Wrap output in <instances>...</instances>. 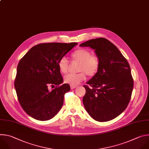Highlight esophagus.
I'll list each match as a JSON object with an SVG mask.
<instances>
[{
	"label": "esophagus",
	"instance_id": "34e87169",
	"mask_svg": "<svg viewBox=\"0 0 149 149\" xmlns=\"http://www.w3.org/2000/svg\"><path fill=\"white\" fill-rule=\"evenodd\" d=\"M77 85H76V86H73V85H70V88H72V89H73V88H75L76 87H77Z\"/></svg>",
	"mask_w": 149,
	"mask_h": 149
}]
</instances>
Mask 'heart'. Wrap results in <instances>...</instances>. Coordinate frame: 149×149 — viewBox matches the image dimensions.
<instances>
[{"instance_id": "b5f03b06", "label": "heart", "mask_w": 149, "mask_h": 149, "mask_svg": "<svg viewBox=\"0 0 149 149\" xmlns=\"http://www.w3.org/2000/svg\"><path fill=\"white\" fill-rule=\"evenodd\" d=\"M73 61L78 62L77 71L80 73L77 74H69L65 76L64 80L66 83L70 85H77L80 81L86 79V74L89 77L95 76L98 72L100 65V59L97 54H92V52L86 49L80 48L76 50L71 54ZM69 63L68 59L63 57L59 60L58 68L62 73H67Z\"/></svg>"}]
</instances>
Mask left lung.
<instances>
[{"label": "left lung", "mask_w": 149, "mask_h": 149, "mask_svg": "<svg viewBox=\"0 0 149 149\" xmlns=\"http://www.w3.org/2000/svg\"><path fill=\"white\" fill-rule=\"evenodd\" d=\"M80 46L95 49L100 59L98 72L83 86L84 106L95 120H111L124 111L131 99L134 83L130 65L117 47L105 38L89 40Z\"/></svg>", "instance_id": "1"}]
</instances>
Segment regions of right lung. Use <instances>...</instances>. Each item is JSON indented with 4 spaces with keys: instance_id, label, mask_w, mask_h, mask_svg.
<instances>
[{
    "instance_id": "1",
    "label": "right lung",
    "mask_w": 149,
    "mask_h": 149,
    "mask_svg": "<svg viewBox=\"0 0 149 149\" xmlns=\"http://www.w3.org/2000/svg\"><path fill=\"white\" fill-rule=\"evenodd\" d=\"M77 43H46L30 49L17 67L15 88L20 104L30 116L40 121L52 118L62 108L70 89L63 83L59 60ZM55 86L52 91L48 87Z\"/></svg>"
}]
</instances>
